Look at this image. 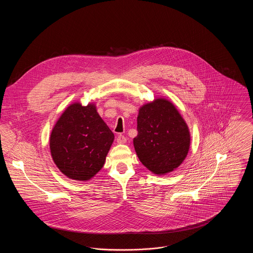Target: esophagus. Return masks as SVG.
I'll return each mask as SVG.
<instances>
[{
    "mask_svg": "<svg viewBox=\"0 0 253 253\" xmlns=\"http://www.w3.org/2000/svg\"><path fill=\"white\" fill-rule=\"evenodd\" d=\"M126 141H127V138H126L123 134H119V135H118V137H117V142H118L119 144H124V143H126Z\"/></svg>",
    "mask_w": 253,
    "mask_h": 253,
    "instance_id": "obj_1",
    "label": "esophagus"
}]
</instances>
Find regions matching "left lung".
Returning a JSON list of instances; mask_svg holds the SVG:
<instances>
[{
    "mask_svg": "<svg viewBox=\"0 0 253 253\" xmlns=\"http://www.w3.org/2000/svg\"><path fill=\"white\" fill-rule=\"evenodd\" d=\"M137 132L133 138L136 155L156 174L172 171L188 155L189 128L177 109L165 98H157L140 107Z\"/></svg>",
    "mask_w": 253,
    "mask_h": 253,
    "instance_id": "obj_1",
    "label": "left lung"
}]
</instances>
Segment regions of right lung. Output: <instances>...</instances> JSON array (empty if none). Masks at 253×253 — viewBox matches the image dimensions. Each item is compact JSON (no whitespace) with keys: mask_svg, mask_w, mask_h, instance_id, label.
Returning a JSON list of instances; mask_svg holds the SVG:
<instances>
[{"mask_svg":"<svg viewBox=\"0 0 253 253\" xmlns=\"http://www.w3.org/2000/svg\"><path fill=\"white\" fill-rule=\"evenodd\" d=\"M114 137L95 104L76 102L62 113L52 130L51 156L67 177L89 180L103 167Z\"/></svg>","mask_w":253,"mask_h":253,"instance_id":"right-lung-1","label":"right lung"}]
</instances>
